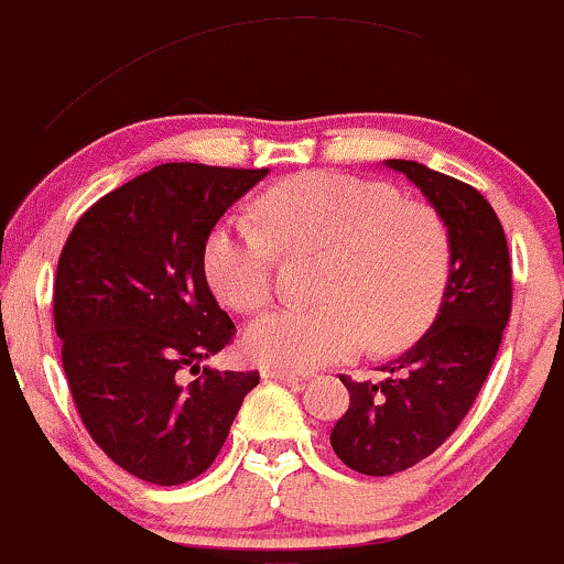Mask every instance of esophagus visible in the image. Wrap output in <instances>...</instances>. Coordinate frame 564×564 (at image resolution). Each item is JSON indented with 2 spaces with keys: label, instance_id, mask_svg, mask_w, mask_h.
<instances>
[{
  "label": "esophagus",
  "instance_id": "esophagus-1",
  "mask_svg": "<svg viewBox=\"0 0 564 564\" xmlns=\"http://www.w3.org/2000/svg\"><path fill=\"white\" fill-rule=\"evenodd\" d=\"M263 377H265V380H280V382H301V380H304V375H295V371L274 369V367H265Z\"/></svg>",
  "mask_w": 564,
  "mask_h": 564
}]
</instances>
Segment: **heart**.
Listing matches in <instances>:
<instances>
[{
    "label": "heart",
    "mask_w": 564,
    "mask_h": 564,
    "mask_svg": "<svg viewBox=\"0 0 564 564\" xmlns=\"http://www.w3.org/2000/svg\"><path fill=\"white\" fill-rule=\"evenodd\" d=\"M265 230L225 217L203 243L214 295L236 312H258L274 295L276 247L323 252L317 306H288L254 321L243 352L254 364L306 371L415 341L437 315L451 280L454 241L443 214L404 200L393 184L347 173H301L260 197Z\"/></svg>",
    "instance_id": "heart-1"
}]
</instances>
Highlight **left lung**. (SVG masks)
I'll return each mask as SVG.
<instances>
[{
    "label": "left lung",
    "mask_w": 564,
    "mask_h": 564,
    "mask_svg": "<svg viewBox=\"0 0 564 564\" xmlns=\"http://www.w3.org/2000/svg\"><path fill=\"white\" fill-rule=\"evenodd\" d=\"M445 217L454 241L451 280L426 334L393 358L382 382H356L330 448L361 475H393L432 456L478 399L513 301L508 241L491 203L469 184L417 165L386 160Z\"/></svg>",
    "instance_id": "left-lung-1"
}]
</instances>
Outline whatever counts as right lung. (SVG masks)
<instances>
[{
	"label": "right lung",
	"instance_id": "obj_1",
	"mask_svg": "<svg viewBox=\"0 0 564 564\" xmlns=\"http://www.w3.org/2000/svg\"><path fill=\"white\" fill-rule=\"evenodd\" d=\"M265 173L165 162L86 208L62 247L54 325L75 410L110 462L149 484L206 473L260 382L258 371H200L236 336L208 290L203 243Z\"/></svg>",
	"mask_w": 564,
	"mask_h": 564
}]
</instances>
